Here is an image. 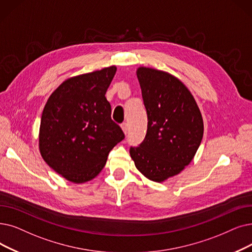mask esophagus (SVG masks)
I'll return each instance as SVG.
<instances>
[{
	"label": "esophagus",
	"mask_w": 252,
	"mask_h": 252,
	"mask_svg": "<svg viewBox=\"0 0 252 252\" xmlns=\"http://www.w3.org/2000/svg\"><path fill=\"white\" fill-rule=\"evenodd\" d=\"M122 129H123V132L125 133V135H126L127 134V125L126 124H123L122 125Z\"/></svg>",
	"instance_id": "1"
}]
</instances>
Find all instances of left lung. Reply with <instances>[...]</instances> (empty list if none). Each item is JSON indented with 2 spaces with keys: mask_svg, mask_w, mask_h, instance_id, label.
Returning a JSON list of instances; mask_svg holds the SVG:
<instances>
[{
  "mask_svg": "<svg viewBox=\"0 0 252 252\" xmlns=\"http://www.w3.org/2000/svg\"><path fill=\"white\" fill-rule=\"evenodd\" d=\"M147 112V133L129 155L139 172L155 182L179 174L193 159L204 134L200 109L187 86L174 75L137 69Z\"/></svg>",
  "mask_w": 252,
  "mask_h": 252,
  "instance_id": "left-lung-1",
  "label": "left lung"
}]
</instances>
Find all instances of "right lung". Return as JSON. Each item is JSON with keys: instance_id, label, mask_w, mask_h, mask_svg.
<instances>
[{"instance_id": "obj_1", "label": "right lung", "mask_w": 252, "mask_h": 252, "mask_svg": "<svg viewBox=\"0 0 252 252\" xmlns=\"http://www.w3.org/2000/svg\"><path fill=\"white\" fill-rule=\"evenodd\" d=\"M115 65L64 80L43 110L39 150L47 165L73 183H84L100 174L109 152L125 139L111 119L106 92Z\"/></svg>"}]
</instances>
